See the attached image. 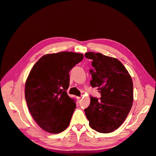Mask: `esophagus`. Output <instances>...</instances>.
I'll use <instances>...</instances> for the list:
<instances>
[{"mask_svg": "<svg viewBox=\"0 0 156 156\" xmlns=\"http://www.w3.org/2000/svg\"><path fill=\"white\" fill-rule=\"evenodd\" d=\"M77 99L78 101H80L81 100V97H77Z\"/></svg>", "mask_w": 156, "mask_h": 156, "instance_id": "obj_1", "label": "esophagus"}]
</instances>
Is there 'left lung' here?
Returning a JSON list of instances; mask_svg holds the SVG:
<instances>
[{
    "instance_id": "obj_1",
    "label": "left lung",
    "mask_w": 156,
    "mask_h": 156,
    "mask_svg": "<svg viewBox=\"0 0 156 156\" xmlns=\"http://www.w3.org/2000/svg\"><path fill=\"white\" fill-rule=\"evenodd\" d=\"M94 69L90 84L101 94L100 100L90 96L84 109L90 127L102 133L114 131L123 124L133 101V85L127 70L120 61L101 53L88 52Z\"/></svg>"
}]
</instances>
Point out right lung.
Listing matches in <instances>:
<instances>
[{"instance_id": "add662e5", "label": "right lung", "mask_w": 156, "mask_h": 156, "mask_svg": "<svg viewBox=\"0 0 156 156\" xmlns=\"http://www.w3.org/2000/svg\"><path fill=\"white\" fill-rule=\"evenodd\" d=\"M73 52L45 55L32 67L25 83L28 108L38 126L50 133H59L68 127L76 108L66 92L69 71L83 59Z\"/></svg>"}]
</instances>
